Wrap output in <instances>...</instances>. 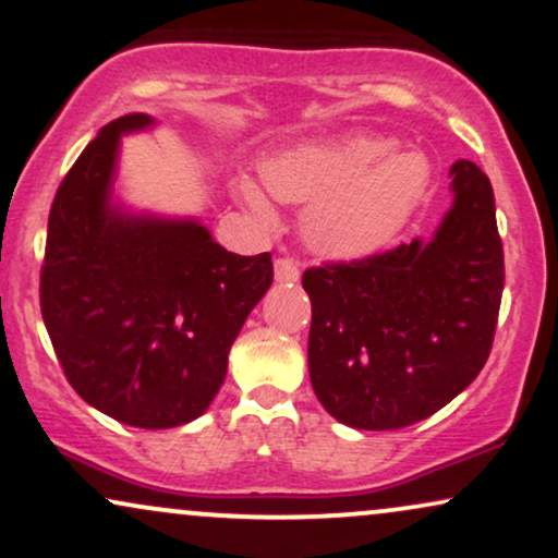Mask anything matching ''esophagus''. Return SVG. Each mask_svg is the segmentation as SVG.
Returning a JSON list of instances; mask_svg holds the SVG:
<instances>
[{"mask_svg": "<svg viewBox=\"0 0 558 558\" xmlns=\"http://www.w3.org/2000/svg\"><path fill=\"white\" fill-rule=\"evenodd\" d=\"M299 265L291 257H278L275 259V280L278 283H295L299 280Z\"/></svg>", "mask_w": 558, "mask_h": 558, "instance_id": "1", "label": "esophagus"}]
</instances>
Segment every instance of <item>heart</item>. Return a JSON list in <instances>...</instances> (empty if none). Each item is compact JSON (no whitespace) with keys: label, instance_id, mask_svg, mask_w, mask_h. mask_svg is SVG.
Returning a JSON list of instances; mask_svg holds the SVG:
<instances>
[{"label":"heart","instance_id":"1","mask_svg":"<svg viewBox=\"0 0 558 558\" xmlns=\"http://www.w3.org/2000/svg\"><path fill=\"white\" fill-rule=\"evenodd\" d=\"M263 180L280 201L308 203L303 231L312 246L331 257H365L404 229L427 195L433 167L417 149L355 136L275 154ZM239 195L255 214L270 216L255 182L239 180Z\"/></svg>","mask_w":558,"mask_h":558}]
</instances>
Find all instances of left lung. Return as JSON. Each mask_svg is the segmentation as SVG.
<instances>
[{
	"label": "left lung",
	"mask_w": 558,
	"mask_h": 558,
	"mask_svg": "<svg viewBox=\"0 0 558 558\" xmlns=\"http://www.w3.org/2000/svg\"><path fill=\"white\" fill-rule=\"evenodd\" d=\"M450 174L456 203L433 242L303 272L308 376L344 425L399 429L427 420L489 357L505 288L495 193L474 161L458 159Z\"/></svg>",
	"instance_id": "left-lung-1"
}]
</instances>
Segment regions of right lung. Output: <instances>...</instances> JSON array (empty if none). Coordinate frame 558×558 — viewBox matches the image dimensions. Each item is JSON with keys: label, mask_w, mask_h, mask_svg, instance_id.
I'll list each match as a JSON object with an SVG mask.
<instances>
[{"label": "right lung", "mask_w": 558, "mask_h": 558, "mask_svg": "<svg viewBox=\"0 0 558 558\" xmlns=\"http://www.w3.org/2000/svg\"><path fill=\"white\" fill-rule=\"evenodd\" d=\"M144 112L100 129L56 190L40 265V314L63 376L108 417L144 429L201 417L229 350L272 283L270 252H227L195 221L110 208L118 138Z\"/></svg>", "instance_id": "add662e5"}]
</instances>
